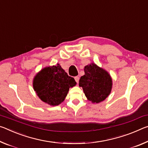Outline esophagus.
Here are the masks:
<instances>
[{"label":"esophagus","mask_w":148,"mask_h":148,"mask_svg":"<svg viewBox=\"0 0 148 148\" xmlns=\"http://www.w3.org/2000/svg\"><path fill=\"white\" fill-rule=\"evenodd\" d=\"M75 81L77 82V83H79V77L78 76L75 77Z\"/></svg>","instance_id":"34e87169"}]
</instances>
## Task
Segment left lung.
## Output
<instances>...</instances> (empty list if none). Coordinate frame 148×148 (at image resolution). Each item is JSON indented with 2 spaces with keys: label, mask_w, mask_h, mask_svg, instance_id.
Instances as JSON below:
<instances>
[{
  "label": "left lung",
  "mask_w": 148,
  "mask_h": 148,
  "mask_svg": "<svg viewBox=\"0 0 148 148\" xmlns=\"http://www.w3.org/2000/svg\"><path fill=\"white\" fill-rule=\"evenodd\" d=\"M84 75L79 80V85L83 88L88 100L92 103L103 101L112 88V79L110 75L94 63L86 65Z\"/></svg>",
  "instance_id": "left-lung-1"
}]
</instances>
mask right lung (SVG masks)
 <instances>
[{
  "label": "right lung",
  "mask_w": 148,
  "mask_h": 148,
  "mask_svg": "<svg viewBox=\"0 0 148 148\" xmlns=\"http://www.w3.org/2000/svg\"><path fill=\"white\" fill-rule=\"evenodd\" d=\"M76 84L58 64L41 69L33 82L34 90L40 100L54 106L64 101L70 87Z\"/></svg>",
  "instance_id": "1"
}]
</instances>
